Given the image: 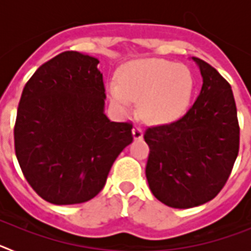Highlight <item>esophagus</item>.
Listing matches in <instances>:
<instances>
[{"label":"esophagus","instance_id":"esophagus-1","mask_svg":"<svg viewBox=\"0 0 251 251\" xmlns=\"http://www.w3.org/2000/svg\"><path fill=\"white\" fill-rule=\"evenodd\" d=\"M132 134H133V138H134V139H142V138H143V132H142V129L139 127H133Z\"/></svg>","mask_w":251,"mask_h":251}]
</instances>
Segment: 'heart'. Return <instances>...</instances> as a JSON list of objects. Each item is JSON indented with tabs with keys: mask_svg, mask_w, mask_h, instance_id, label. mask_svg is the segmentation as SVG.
<instances>
[{
	"mask_svg": "<svg viewBox=\"0 0 251 251\" xmlns=\"http://www.w3.org/2000/svg\"><path fill=\"white\" fill-rule=\"evenodd\" d=\"M118 84L108 85V95L121 114L138 103V114L150 124L178 121L188 109L195 89L191 70L168 60L147 57L130 60L117 73Z\"/></svg>",
	"mask_w": 251,
	"mask_h": 251,
	"instance_id": "heart-1",
	"label": "heart"
}]
</instances>
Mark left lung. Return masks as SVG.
<instances>
[{"instance_id": "1", "label": "left lung", "mask_w": 251, "mask_h": 251, "mask_svg": "<svg viewBox=\"0 0 251 251\" xmlns=\"http://www.w3.org/2000/svg\"><path fill=\"white\" fill-rule=\"evenodd\" d=\"M202 76L194 105L171 124L148 128L146 177L157 200L175 208L211 201L231 174L240 128L231 86L216 69L192 57Z\"/></svg>"}]
</instances>
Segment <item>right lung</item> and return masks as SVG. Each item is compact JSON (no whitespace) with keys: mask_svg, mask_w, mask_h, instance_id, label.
Masks as SVG:
<instances>
[{"mask_svg":"<svg viewBox=\"0 0 251 251\" xmlns=\"http://www.w3.org/2000/svg\"><path fill=\"white\" fill-rule=\"evenodd\" d=\"M98 64L97 57L65 51L40 66L22 90L13 130L17 161L35 192L54 205L97 196L133 141L132 124L104 114Z\"/></svg>","mask_w":251,"mask_h":251,"instance_id":"obj_1","label":"right lung"}]
</instances>
